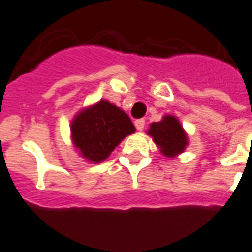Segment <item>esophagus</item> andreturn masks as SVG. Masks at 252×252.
Wrapping results in <instances>:
<instances>
[{
    "label": "esophagus",
    "instance_id": "34e87169",
    "mask_svg": "<svg viewBox=\"0 0 252 252\" xmlns=\"http://www.w3.org/2000/svg\"><path fill=\"white\" fill-rule=\"evenodd\" d=\"M144 124H146L144 119H137L134 122V126H135V129H137V130H143Z\"/></svg>",
    "mask_w": 252,
    "mask_h": 252
}]
</instances>
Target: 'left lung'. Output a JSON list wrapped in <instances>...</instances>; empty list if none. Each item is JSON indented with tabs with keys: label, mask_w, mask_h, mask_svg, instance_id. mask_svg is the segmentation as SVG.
<instances>
[{
	"label": "left lung",
	"mask_w": 252,
	"mask_h": 252,
	"mask_svg": "<svg viewBox=\"0 0 252 252\" xmlns=\"http://www.w3.org/2000/svg\"><path fill=\"white\" fill-rule=\"evenodd\" d=\"M147 134L152 137L161 153L167 158H174L183 153L189 143L187 133L174 115H165L161 122L151 124Z\"/></svg>",
	"instance_id": "1"
}]
</instances>
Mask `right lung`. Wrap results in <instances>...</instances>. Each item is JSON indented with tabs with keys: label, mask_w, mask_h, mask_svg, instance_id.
<instances>
[{
	"label": "right lung",
	"mask_w": 252,
	"mask_h": 252,
	"mask_svg": "<svg viewBox=\"0 0 252 252\" xmlns=\"http://www.w3.org/2000/svg\"><path fill=\"white\" fill-rule=\"evenodd\" d=\"M134 132L130 118L106 100L82 109L71 124L73 146L93 163L108 158L114 148Z\"/></svg>",
	"instance_id": "obj_1"
}]
</instances>
